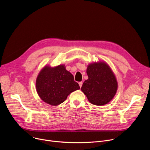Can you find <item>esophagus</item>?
I'll return each mask as SVG.
<instances>
[{"label":"esophagus","mask_w":150,"mask_h":150,"mask_svg":"<svg viewBox=\"0 0 150 150\" xmlns=\"http://www.w3.org/2000/svg\"><path fill=\"white\" fill-rule=\"evenodd\" d=\"M78 83H79V87H82V82H79Z\"/></svg>","instance_id":"obj_1"}]
</instances>
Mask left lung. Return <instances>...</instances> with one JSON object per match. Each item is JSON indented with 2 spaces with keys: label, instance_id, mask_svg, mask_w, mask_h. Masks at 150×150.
I'll return each mask as SVG.
<instances>
[{
  "label": "left lung",
  "instance_id": "1",
  "mask_svg": "<svg viewBox=\"0 0 150 150\" xmlns=\"http://www.w3.org/2000/svg\"><path fill=\"white\" fill-rule=\"evenodd\" d=\"M88 79L82 84L81 91L94 105H103L110 101L116 94L117 82L108 64L93 63L88 66Z\"/></svg>",
  "mask_w": 150,
  "mask_h": 150
}]
</instances>
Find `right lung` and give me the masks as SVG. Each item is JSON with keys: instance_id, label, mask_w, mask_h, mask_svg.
Listing matches in <instances>:
<instances>
[{"instance_id": "add662e5", "label": "right lung", "mask_w": 150, "mask_h": 150, "mask_svg": "<svg viewBox=\"0 0 150 150\" xmlns=\"http://www.w3.org/2000/svg\"><path fill=\"white\" fill-rule=\"evenodd\" d=\"M80 88L65 65L45 67L36 80L37 93L42 100L52 105L62 103L72 92Z\"/></svg>"}]
</instances>
